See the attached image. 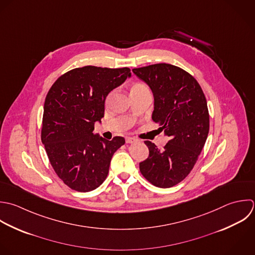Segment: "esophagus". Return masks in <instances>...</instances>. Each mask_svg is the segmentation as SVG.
I'll list each match as a JSON object with an SVG mask.
<instances>
[{
    "label": "esophagus",
    "mask_w": 255,
    "mask_h": 255,
    "mask_svg": "<svg viewBox=\"0 0 255 255\" xmlns=\"http://www.w3.org/2000/svg\"><path fill=\"white\" fill-rule=\"evenodd\" d=\"M138 140L136 139V138H133V137H126V143H129V144H131V143H135V142H137Z\"/></svg>",
    "instance_id": "34e87169"
}]
</instances>
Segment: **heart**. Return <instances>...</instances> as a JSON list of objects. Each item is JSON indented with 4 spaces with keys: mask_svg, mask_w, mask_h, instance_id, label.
Here are the masks:
<instances>
[{
    "mask_svg": "<svg viewBox=\"0 0 255 255\" xmlns=\"http://www.w3.org/2000/svg\"><path fill=\"white\" fill-rule=\"evenodd\" d=\"M142 85H144V84H135L134 86H142Z\"/></svg>",
    "mask_w": 255,
    "mask_h": 255,
    "instance_id": "b5f03b06",
    "label": "heart"
}]
</instances>
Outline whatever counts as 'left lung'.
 Segmentation results:
<instances>
[{
  "label": "left lung",
  "mask_w": 255,
  "mask_h": 255,
  "mask_svg": "<svg viewBox=\"0 0 255 255\" xmlns=\"http://www.w3.org/2000/svg\"><path fill=\"white\" fill-rule=\"evenodd\" d=\"M132 71L154 95L152 119L170 140L163 150L145 141L149 157L139 164L146 180L159 188H171L193 170L210 130L206 96L199 82L186 70L168 63L134 68Z\"/></svg>",
  "instance_id": "1"
}]
</instances>
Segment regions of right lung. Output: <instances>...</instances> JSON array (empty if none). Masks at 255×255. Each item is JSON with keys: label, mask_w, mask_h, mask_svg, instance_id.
<instances>
[{"label": "right lung", "mask_w": 255, "mask_h": 255, "mask_svg": "<svg viewBox=\"0 0 255 255\" xmlns=\"http://www.w3.org/2000/svg\"><path fill=\"white\" fill-rule=\"evenodd\" d=\"M131 76L130 68L87 65L67 71L45 97L41 142L58 178L70 189L90 192L106 179L113 154L125 144L93 134L104 117L106 96Z\"/></svg>", "instance_id": "obj_1"}]
</instances>
